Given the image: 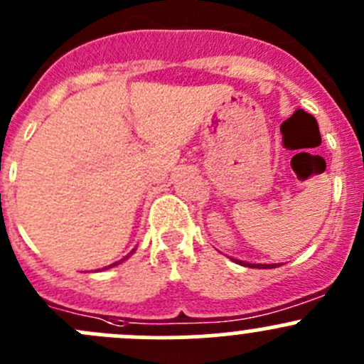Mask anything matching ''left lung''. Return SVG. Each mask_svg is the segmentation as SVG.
Instances as JSON below:
<instances>
[{
	"label": "left lung",
	"mask_w": 364,
	"mask_h": 364,
	"mask_svg": "<svg viewBox=\"0 0 364 364\" xmlns=\"http://www.w3.org/2000/svg\"><path fill=\"white\" fill-rule=\"evenodd\" d=\"M236 262L243 264V266H245L243 260H236ZM250 267H277V266H273V264H271V266H269V264H257V266H255V264H250Z\"/></svg>",
	"instance_id": "obj_1"
}]
</instances>
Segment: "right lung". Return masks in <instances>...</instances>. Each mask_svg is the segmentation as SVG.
<instances>
[{
    "instance_id": "right-lung-1",
    "label": "right lung",
    "mask_w": 364,
    "mask_h": 364,
    "mask_svg": "<svg viewBox=\"0 0 364 364\" xmlns=\"http://www.w3.org/2000/svg\"><path fill=\"white\" fill-rule=\"evenodd\" d=\"M132 253V252H130ZM127 257H130V255H127ZM127 257H124V259H127ZM124 259H121V260H124ZM121 260H117V262H114V264H111V266H107V267H112V266H117V264L121 262ZM107 267H105V269H107Z\"/></svg>"
}]
</instances>
